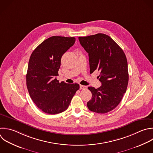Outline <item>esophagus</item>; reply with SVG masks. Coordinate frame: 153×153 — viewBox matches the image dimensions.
<instances>
[{
	"instance_id": "esophagus-1",
	"label": "esophagus",
	"mask_w": 153,
	"mask_h": 153,
	"mask_svg": "<svg viewBox=\"0 0 153 153\" xmlns=\"http://www.w3.org/2000/svg\"><path fill=\"white\" fill-rule=\"evenodd\" d=\"M87 88V86L82 85H80V89H81V90H84V89H86Z\"/></svg>"
}]
</instances>
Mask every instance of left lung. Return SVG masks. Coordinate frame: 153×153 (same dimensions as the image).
Returning a JSON list of instances; mask_svg holds the SVG:
<instances>
[{
  "instance_id": "8db88e82",
  "label": "left lung",
  "mask_w": 153,
  "mask_h": 153,
  "mask_svg": "<svg viewBox=\"0 0 153 153\" xmlns=\"http://www.w3.org/2000/svg\"><path fill=\"white\" fill-rule=\"evenodd\" d=\"M78 39L88 53L90 73L99 71L97 78L102 83L97 89L88 87L92 97L87 102V107L96 113H107L118 105L127 90L128 73L126 55L120 46L105 34L79 37Z\"/></svg>"
}]
</instances>
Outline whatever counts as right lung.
I'll return each instance as SVG.
<instances>
[{"label": "right lung", "mask_w": 153, "mask_h": 153, "mask_svg": "<svg viewBox=\"0 0 153 153\" xmlns=\"http://www.w3.org/2000/svg\"><path fill=\"white\" fill-rule=\"evenodd\" d=\"M75 42L74 37L53 36L39 44L30 56L27 90L33 102L45 113L57 114L66 110L79 88L78 84L59 82L56 78L63 54Z\"/></svg>", "instance_id": "right-lung-1"}]
</instances>
